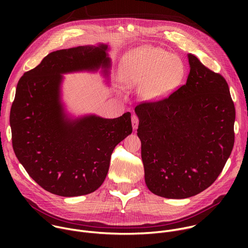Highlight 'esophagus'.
I'll return each instance as SVG.
<instances>
[{
	"label": "esophagus",
	"instance_id": "1",
	"mask_svg": "<svg viewBox=\"0 0 248 248\" xmlns=\"http://www.w3.org/2000/svg\"><path fill=\"white\" fill-rule=\"evenodd\" d=\"M131 123H132L133 129H136L138 127V124H139V118L136 115H133L131 117Z\"/></svg>",
	"mask_w": 248,
	"mask_h": 248
}]
</instances>
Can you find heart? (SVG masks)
I'll return each mask as SVG.
<instances>
[{"label": "heart", "instance_id": "1", "mask_svg": "<svg viewBox=\"0 0 248 248\" xmlns=\"http://www.w3.org/2000/svg\"><path fill=\"white\" fill-rule=\"evenodd\" d=\"M124 67L128 82L143 85V94L148 99L167 95L183 72L182 62L178 58L157 47H145L131 53Z\"/></svg>", "mask_w": 248, "mask_h": 248}]
</instances>
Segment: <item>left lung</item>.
Here are the masks:
<instances>
[{"instance_id": "8db88e82", "label": "left lung", "mask_w": 248, "mask_h": 248, "mask_svg": "<svg viewBox=\"0 0 248 248\" xmlns=\"http://www.w3.org/2000/svg\"><path fill=\"white\" fill-rule=\"evenodd\" d=\"M186 83L137 105L145 183L165 198L196 195L222 172L233 143L234 105L226 79L188 54Z\"/></svg>"}]
</instances>
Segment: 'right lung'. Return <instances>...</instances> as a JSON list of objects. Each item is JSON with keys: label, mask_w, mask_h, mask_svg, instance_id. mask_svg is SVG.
<instances>
[{"label": "right lung", "mask_w": 248, "mask_h": 248, "mask_svg": "<svg viewBox=\"0 0 248 248\" xmlns=\"http://www.w3.org/2000/svg\"><path fill=\"white\" fill-rule=\"evenodd\" d=\"M107 46L58 50L18 80L10 123L13 148L27 173L60 196L89 194L108 173L115 147L132 132L130 113L117 119L65 118L60 101L61 74L111 66Z\"/></svg>", "instance_id": "1"}]
</instances>
